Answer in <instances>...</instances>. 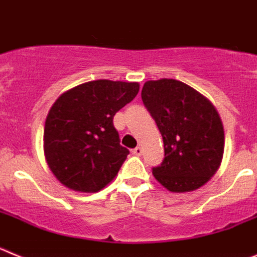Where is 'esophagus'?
I'll use <instances>...</instances> for the list:
<instances>
[{
    "label": "esophagus",
    "mask_w": 257,
    "mask_h": 257,
    "mask_svg": "<svg viewBox=\"0 0 257 257\" xmlns=\"http://www.w3.org/2000/svg\"><path fill=\"white\" fill-rule=\"evenodd\" d=\"M142 153H143L142 147H136V148L133 149V154H135V156H142Z\"/></svg>",
    "instance_id": "1"
}]
</instances>
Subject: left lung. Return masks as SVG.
<instances>
[{
	"instance_id": "left-lung-1",
	"label": "left lung",
	"mask_w": 257,
	"mask_h": 257,
	"mask_svg": "<svg viewBox=\"0 0 257 257\" xmlns=\"http://www.w3.org/2000/svg\"><path fill=\"white\" fill-rule=\"evenodd\" d=\"M142 100L165 145L162 163L152 169L154 178L170 192L198 189L217 171L224 153V128L216 109L176 79L145 82Z\"/></svg>"
}]
</instances>
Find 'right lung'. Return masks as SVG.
Here are the masks:
<instances>
[{
  "mask_svg": "<svg viewBox=\"0 0 257 257\" xmlns=\"http://www.w3.org/2000/svg\"><path fill=\"white\" fill-rule=\"evenodd\" d=\"M139 92V83L97 79L59 96L45 123L50 169L73 190L95 193L114 179L130 151L119 144L113 118Z\"/></svg>",
  "mask_w": 257,
  "mask_h": 257,
  "instance_id": "obj_1",
  "label": "right lung"
}]
</instances>
